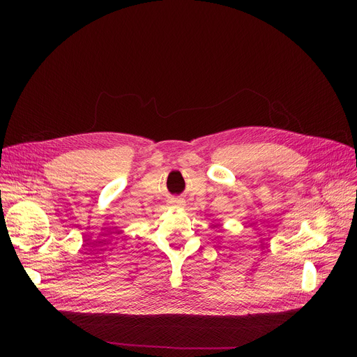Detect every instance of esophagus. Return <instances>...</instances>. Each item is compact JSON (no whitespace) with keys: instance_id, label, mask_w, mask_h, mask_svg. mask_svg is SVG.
I'll return each mask as SVG.
<instances>
[{"instance_id":"obj_1","label":"esophagus","mask_w":357,"mask_h":357,"mask_svg":"<svg viewBox=\"0 0 357 357\" xmlns=\"http://www.w3.org/2000/svg\"><path fill=\"white\" fill-rule=\"evenodd\" d=\"M169 204L174 205V207H181L182 201H181V199H171V202H169Z\"/></svg>"}]
</instances>
